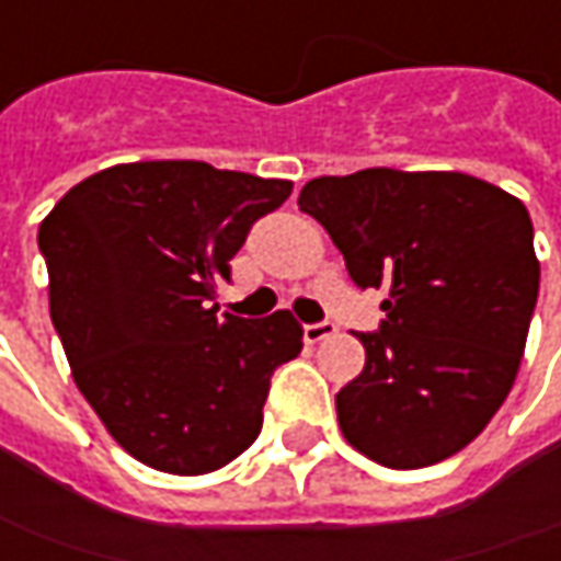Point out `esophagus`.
<instances>
[{
  "instance_id": "obj_1",
  "label": "esophagus",
  "mask_w": 561,
  "mask_h": 561,
  "mask_svg": "<svg viewBox=\"0 0 561 561\" xmlns=\"http://www.w3.org/2000/svg\"><path fill=\"white\" fill-rule=\"evenodd\" d=\"M339 332V325L335 322H317V325H304V341L307 344H319V341L332 339Z\"/></svg>"
}]
</instances>
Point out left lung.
Returning a JSON list of instances; mask_svg holds the SVG:
<instances>
[{"label":"left lung","mask_w":561,"mask_h":561,"mask_svg":"<svg viewBox=\"0 0 561 561\" xmlns=\"http://www.w3.org/2000/svg\"><path fill=\"white\" fill-rule=\"evenodd\" d=\"M385 322L335 394L344 440L388 469H422L484 432L515 385L540 261L528 207L456 170L369 167L300 188Z\"/></svg>","instance_id":"1"}]
</instances>
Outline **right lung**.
<instances>
[{
  "mask_svg": "<svg viewBox=\"0 0 561 561\" xmlns=\"http://www.w3.org/2000/svg\"><path fill=\"white\" fill-rule=\"evenodd\" d=\"M291 195L204 161L114 164L39 222L49 313L70 376L107 435L148 469L207 474L254 444L273 369L304 329L288 310L217 317L251 222Z\"/></svg>",
  "mask_w": 561,
  "mask_h": 561,
  "instance_id": "obj_1",
  "label": "right lung"
}]
</instances>
